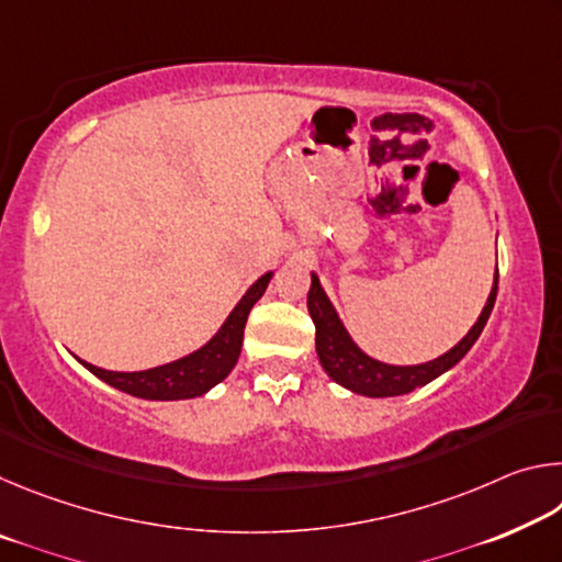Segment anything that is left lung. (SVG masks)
<instances>
[{"label": "left lung", "instance_id": "left-lung-1", "mask_svg": "<svg viewBox=\"0 0 562 562\" xmlns=\"http://www.w3.org/2000/svg\"><path fill=\"white\" fill-rule=\"evenodd\" d=\"M496 294H498V268H496V274H493V288L486 300V307L481 310V315L475 319V325L469 329V335L441 357L424 361V364L402 367V364H386V361H379L357 347V341L349 337L345 322L339 319L335 304L329 302L325 288L319 284V278L312 272L307 310L317 329L315 345H317L319 364L329 374V379H335L339 386H345L355 394L372 396V398L408 394L418 386L434 382L436 376H441L443 372H449L451 367L459 364V361L465 357V351H469L475 345V339L481 337L483 327H486L493 304H496Z\"/></svg>", "mask_w": 562, "mask_h": 562}]
</instances>
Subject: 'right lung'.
Segmentation results:
<instances>
[{
	"instance_id": "right-lung-1",
	"label": "right lung",
	"mask_w": 562,
	"mask_h": 562,
	"mask_svg": "<svg viewBox=\"0 0 562 562\" xmlns=\"http://www.w3.org/2000/svg\"><path fill=\"white\" fill-rule=\"evenodd\" d=\"M272 272H265L262 278L250 284V290L243 294V300L235 304L231 315L223 322V327L205 341L201 349L190 351L168 364H160L144 372H109V369L93 367L89 361L79 359L93 376L101 382L111 384L119 392H126L138 398H154V402H178V398H195L211 392L215 384L233 372L237 357L243 349V331L247 315H250L252 304L258 302L268 284Z\"/></svg>"
}]
</instances>
